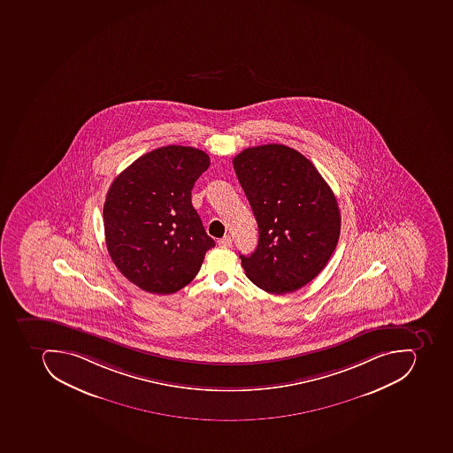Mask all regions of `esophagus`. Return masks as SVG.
I'll list each match as a JSON object with an SVG mask.
<instances>
[{
    "label": "esophagus",
    "mask_w": 453,
    "mask_h": 453,
    "mask_svg": "<svg viewBox=\"0 0 453 453\" xmlns=\"http://www.w3.org/2000/svg\"><path fill=\"white\" fill-rule=\"evenodd\" d=\"M219 245L225 247V249H230L233 245V238L230 235H225V237L219 240Z\"/></svg>",
    "instance_id": "34e87169"
}]
</instances>
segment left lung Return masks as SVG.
Instances as JSON below:
<instances>
[{"mask_svg": "<svg viewBox=\"0 0 453 453\" xmlns=\"http://www.w3.org/2000/svg\"><path fill=\"white\" fill-rule=\"evenodd\" d=\"M258 223V245L240 256L254 285L295 292L323 271L337 247V199L311 161L285 144L250 147L233 158Z\"/></svg>", "mask_w": 453, "mask_h": 453, "instance_id": "1", "label": "left lung"}]
</instances>
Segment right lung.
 Instances as JSON below:
<instances>
[{
    "mask_svg": "<svg viewBox=\"0 0 453 453\" xmlns=\"http://www.w3.org/2000/svg\"><path fill=\"white\" fill-rule=\"evenodd\" d=\"M211 158L194 147H160L139 157L109 187L104 204L106 249L140 289L178 292L215 247L192 206L191 191Z\"/></svg>",
    "mask_w": 453,
    "mask_h": 453,
    "instance_id": "right-lung-1",
    "label": "right lung"
}]
</instances>
